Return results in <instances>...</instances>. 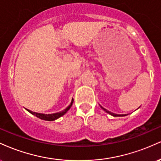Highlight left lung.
<instances>
[{"instance_id": "8db88e82", "label": "left lung", "mask_w": 161, "mask_h": 161, "mask_svg": "<svg viewBox=\"0 0 161 161\" xmlns=\"http://www.w3.org/2000/svg\"><path fill=\"white\" fill-rule=\"evenodd\" d=\"M100 107H101V108H102L105 112H107L108 114H109L110 115H111V116H126V114H114V113H111L110 111H109V110H107V109L104 108L102 106H101V105H100Z\"/></svg>"}]
</instances>
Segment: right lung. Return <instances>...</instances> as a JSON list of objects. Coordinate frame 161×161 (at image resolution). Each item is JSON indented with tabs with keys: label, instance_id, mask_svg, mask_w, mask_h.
Segmentation results:
<instances>
[{
	"label": "right lung",
	"instance_id": "1",
	"mask_svg": "<svg viewBox=\"0 0 161 161\" xmlns=\"http://www.w3.org/2000/svg\"><path fill=\"white\" fill-rule=\"evenodd\" d=\"M73 99H72L71 103H70V104L67 107V108H66V109H64V110H62V111L58 112V113H55V114H40V113L33 112V111H32V110H28V109H26V110H27V111H29L30 114H32V115L36 116V117L39 118V119H43V120H46V121H53V120H56V119H58V118H60V116H64V114H65L69 110L70 108H71L72 105H73Z\"/></svg>",
	"mask_w": 161,
	"mask_h": 161
}]
</instances>
